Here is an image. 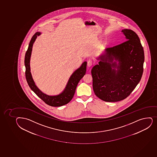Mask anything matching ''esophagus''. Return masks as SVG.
<instances>
[{"label": "esophagus", "mask_w": 157, "mask_h": 157, "mask_svg": "<svg viewBox=\"0 0 157 157\" xmlns=\"http://www.w3.org/2000/svg\"><path fill=\"white\" fill-rule=\"evenodd\" d=\"M87 66L90 67H91L92 65H93V61L91 60H89L88 61H87Z\"/></svg>", "instance_id": "34e87169"}]
</instances>
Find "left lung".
Returning a JSON list of instances; mask_svg holds the SVG:
<instances>
[{
  "label": "left lung",
  "mask_w": 157,
  "mask_h": 157,
  "mask_svg": "<svg viewBox=\"0 0 157 157\" xmlns=\"http://www.w3.org/2000/svg\"><path fill=\"white\" fill-rule=\"evenodd\" d=\"M126 41L105 49L91 71L96 95L107 102L123 100L141 80L144 52L139 37L130 29H123ZM115 60L114 61L113 60Z\"/></svg>",
  "instance_id": "left-lung-1"
}]
</instances>
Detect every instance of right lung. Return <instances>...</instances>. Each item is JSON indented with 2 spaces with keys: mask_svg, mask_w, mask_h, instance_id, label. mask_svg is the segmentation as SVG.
<instances>
[{
  "mask_svg": "<svg viewBox=\"0 0 157 157\" xmlns=\"http://www.w3.org/2000/svg\"><path fill=\"white\" fill-rule=\"evenodd\" d=\"M41 34L40 32H37L33 35L29 43V46L26 52L25 57V66L26 67V80L29 87L35 94L40 97L46 104L52 107H60L68 104L72 99L74 95L76 87L81 78L86 74L87 62L85 61L81 64L79 68H78L72 74L68 80L66 86L62 92L57 95H48L42 92L36 86L31 75L30 62L31 52L33 50V45L37 36Z\"/></svg>",
  "mask_w": 157,
  "mask_h": 157,
  "instance_id": "1",
  "label": "right lung"
}]
</instances>
